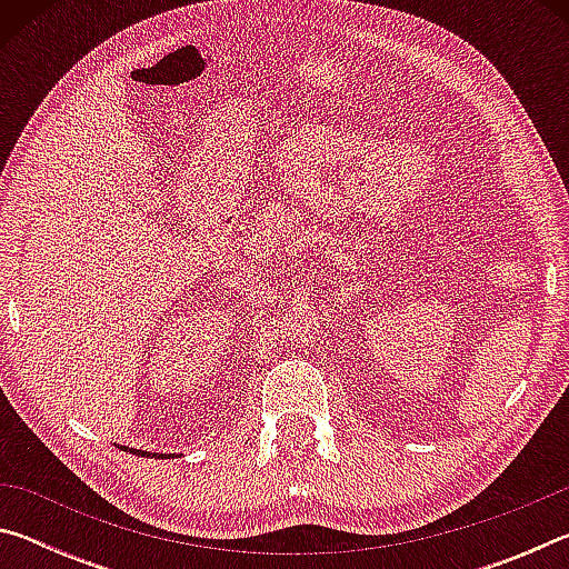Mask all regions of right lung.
Listing matches in <instances>:
<instances>
[{
	"mask_svg": "<svg viewBox=\"0 0 569 569\" xmlns=\"http://www.w3.org/2000/svg\"><path fill=\"white\" fill-rule=\"evenodd\" d=\"M130 451H132V455H140V457H150L148 451H140V449H130ZM152 457H156V455H152Z\"/></svg>",
	"mask_w": 569,
	"mask_h": 569,
	"instance_id": "add662e5",
	"label": "right lung"
}]
</instances>
